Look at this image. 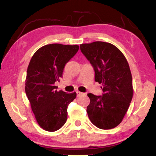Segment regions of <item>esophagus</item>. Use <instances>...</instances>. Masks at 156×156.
<instances>
[{"mask_svg": "<svg viewBox=\"0 0 156 156\" xmlns=\"http://www.w3.org/2000/svg\"><path fill=\"white\" fill-rule=\"evenodd\" d=\"M76 95H77V97H80L82 95H83V93H82L80 91H76Z\"/></svg>", "mask_w": 156, "mask_h": 156, "instance_id": "obj_1", "label": "esophagus"}]
</instances>
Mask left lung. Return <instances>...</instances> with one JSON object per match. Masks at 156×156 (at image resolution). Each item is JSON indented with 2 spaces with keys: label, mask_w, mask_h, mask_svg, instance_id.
Here are the masks:
<instances>
[{
  "label": "left lung",
  "mask_w": 156,
  "mask_h": 156,
  "mask_svg": "<svg viewBox=\"0 0 156 156\" xmlns=\"http://www.w3.org/2000/svg\"><path fill=\"white\" fill-rule=\"evenodd\" d=\"M80 50L94 68L95 81L102 84V96L87 94L89 120L101 129L122 122L133 97L132 76L125 57L117 47L105 42L80 44Z\"/></svg>",
  "instance_id": "obj_1"
}]
</instances>
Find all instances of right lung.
Wrapping results in <instances>:
<instances>
[{
    "label": "right lung",
    "mask_w": 156,
    "mask_h": 156,
    "mask_svg": "<svg viewBox=\"0 0 156 156\" xmlns=\"http://www.w3.org/2000/svg\"><path fill=\"white\" fill-rule=\"evenodd\" d=\"M78 45L50 44L31 58L25 81V93L37 122L47 131H56L67 119V107L76 93L57 91L55 83L62 77L65 65L75 56Z\"/></svg>",
    "instance_id": "add662e5"
}]
</instances>
